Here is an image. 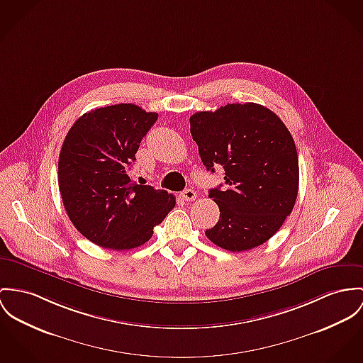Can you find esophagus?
Listing matches in <instances>:
<instances>
[{
	"label": "esophagus",
	"mask_w": 363,
	"mask_h": 363,
	"mask_svg": "<svg viewBox=\"0 0 363 363\" xmlns=\"http://www.w3.org/2000/svg\"><path fill=\"white\" fill-rule=\"evenodd\" d=\"M181 197H182L184 200H186V201H194L196 197H197V194H196L194 189H185V191L181 194Z\"/></svg>",
	"instance_id": "obj_1"
}]
</instances>
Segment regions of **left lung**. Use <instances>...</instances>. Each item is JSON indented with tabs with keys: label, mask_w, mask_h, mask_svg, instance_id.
<instances>
[{
	"label": "left lung",
	"mask_w": 363,
	"mask_h": 363,
	"mask_svg": "<svg viewBox=\"0 0 363 363\" xmlns=\"http://www.w3.org/2000/svg\"><path fill=\"white\" fill-rule=\"evenodd\" d=\"M189 121L204 167L225 171V188L208 194L220 207V220L206 236L233 252L265 243L290 216L298 194V156L287 127L251 102L197 112Z\"/></svg>",
	"instance_id": "8db88e82"
}]
</instances>
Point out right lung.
I'll list each match as a JSON object with an SVG mask.
<instances>
[{
    "mask_svg": "<svg viewBox=\"0 0 363 363\" xmlns=\"http://www.w3.org/2000/svg\"><path fill=\"white\" fill-rule=\"evenodd\" d=\"M157 117L133 104L99 108L84 113L63 140L57 163L63 206L76 229L101 247H140L175 207L174 196L128 177Z\"/></svg>",
    "mask_w": 363,
    "mask_h": 363,
    "instance_id": "add662e5",
    "label": "right lung"
}]
</instances>
